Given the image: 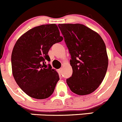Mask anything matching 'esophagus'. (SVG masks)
<instances>
[{
	"label": "esophagus",
	"instance_id": "1",
	"mask_svg": "<svg viewBox=\"0 0 122 122\" xmlns=\"http://www.w3.org/2000/svg\"><path fill=\"white\" fill-rule=\"evenodd\" d=\"M61 71H62V68H60L59 69V72L60 73H61Z\"/></svg>",
	"mask_w": 122,
	"mask_h": 122
}]
</instances>
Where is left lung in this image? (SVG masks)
<instances>
[{
    "mask_svg": "<svg viewBox=\"0 0 122 122\" xmlns=\"http://www.w3.org/2000/svg\"><path fill=\"white\" fill-rule=\"evenodd\" d=\"M59 28L71 56L70 90L79 96L90 94L100 86L108 67L105 43L96 31L81 24H59Z\"/></svg>",
    "mask_w": 122,
    "mask_h": 122,
    "instance_id": "left-lung-1",
    "label": "left lung"
}]
</instances>
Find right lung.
I'll use <instances>...</instances> for the list:
<instances>
[{"label":"right lung","mask_w":122,"mask_h":122,"mask_svg":"<svg viewBox=\"0 0 122 122\" xmlns=\"http://www.w3.org/2000/svg\"><path fill=\"white\" fill-rule=\"evenodd\" d=\"M55 24L36 26L21 36L15 43L11 56L12 70L15 81L28 96L45 99L54 92L59 80L56 70L47 67L51 47L63 40Z\"/></svg>","instance_id":"add662e5"}]
</instances>
